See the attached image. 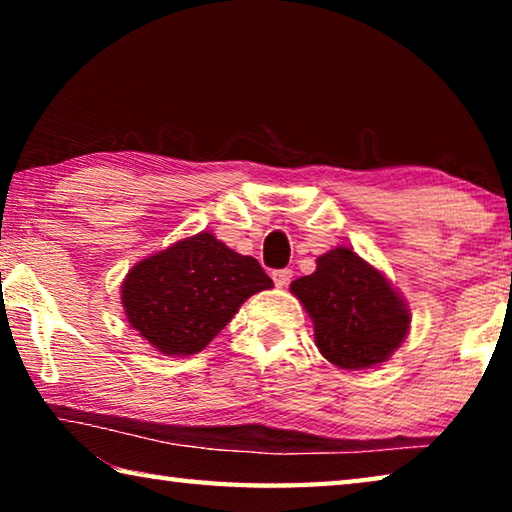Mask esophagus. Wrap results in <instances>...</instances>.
I'll return each instance as SVG.
<instances>
[{
  "instance_id": "1",
  "label": "esophagus",
  "mask_w": 512,
  "mask_h": 512,
  "mask_svg": "<svg viewBox=\"0 0 512 512\" xmlns=\"http://www.w3.org/2000/svg\"><path fill=\"white\" fill-rule=\"evenodd\" d=\"M291 277H293L291 268H280V271H273V282L277 284V287H287V284L291 282Z\"/></svg>"
}]
</instances>
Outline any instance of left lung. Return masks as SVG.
Returning a JSON list of instances; mask_svg holds the SVG:
<instances>
[{"label":"left lung","instance_id":"obj_1","mask_svg":"<svg viewBox=\"0 0 512 512\" xmlns=\"http://www.w3.org/2000/svg\"><path fill=\"white\" fill-rule=\"evenodd\" d=\"M291 293L314 320L320 354L343 370L386 361L409 332L411 314L400 293L345 246L320 255L314 273L291 282Z\"/></svg>","mask_w":512,"mask_h":512}]
</instances>
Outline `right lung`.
<instances>
[{"label": "right lung", "mask_w": 512, "mask_h": 512, "mask_svg": "<svg viewBox=\"0 0 512 512\" xmlns=\"http://www.w3.org/2000/svg\"><path fill=\"white\" fill-rule=\"evenodd\" d=\"M271 287L255 257L201 232L135 264L121 287V305L155 350L189 357L230 323L244 300Z\"/></svg>", "instance_id": "right-lung-1"}]
</instances>
